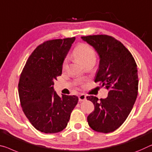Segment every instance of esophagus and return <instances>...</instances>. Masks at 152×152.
Masks as SVG:
<instances>
[{
  "instance_id": "1",
  "label": "esophagus",
  "mask_w": 152,
  "mask_h": 152,
  "mask_svg": "<svg viewBox=\"0 0 152 152\" xmlns=\"http://www.w3.org/2000/svg\"><path fill=\"white\" fill-rule=\"evenodd\" d=\"M79 101H85L86 100V96L83 94H81L79 96Z\"/></svg>"
}]
</instances>
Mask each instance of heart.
<instances>
[{
	"instance_id": "b5f03b06",
	"label": "heart",
	"mask_w": 152,
	"mask_h": 152,
	"mask_svg": "<svg viewBox=\"0 0 152 152\" xmlns=\"http://www.w3.org/2000/svg\"><path fill=\"white\" fill-rule=\"evenodd\" d=\"M73 55L82 64L91 61H96V54L92 47L86 43H79L73 50ZM68 59L66 58L62 64V69H64L67 66Z\"/></svg>"
}]
</instances>
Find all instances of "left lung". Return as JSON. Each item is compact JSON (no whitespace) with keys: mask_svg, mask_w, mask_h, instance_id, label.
<instances>
[{"mask_svg":"<svg viewBox=\"0 0 152 152\" xmlns=\"http://www.w3.org/2000/svg\"><path fill=\"white\" fill-rule=\"evenodd\" d=\"M92 45L100 57L94 81L109 90L106 99L87 96L94 110L88 116L90 127L96 132H113L126 120L138 94L136 62L127 48L105 34L81 37Z\"/></svg>","mask_w":152,"mask_h":152,"instance_id":"obj_1","label":"left lung"}]
</instances>
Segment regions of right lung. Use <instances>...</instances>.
Listing matches in <instances>:
<instances>
[{"label": "right lung", "instance_id": "obj_1", "mask_svg": "<svg viewBox=\"0 0 152 152\" xmlns=\"http://www.w3.org/2000/svg\"><path fill=\"white\" fill-rule=\"evenodd\" d=\"M75 37L45 41L33 51L21 73L18 92L25 115L41 132L51 134L66 127L78 102L76 96H59L54 81L62 75V64Z\"/></svg>", "mask_w": 152, "mask_h": 152}]
</instances>
